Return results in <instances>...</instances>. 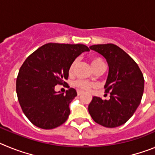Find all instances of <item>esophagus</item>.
<instances>
[{"mask_svg":"<svg viewBox=\"0 0 155 155\" xmlns=\"http://www.w3.org/2000/svg\"><path fill=\"white\" fill-rule=\"evenodd\" d=\"M77 93H78V96H80V95H81V94H83V91H77Z\"/></svg>","mask_w":155,"mask_h":155,"instance_id":"34e87169","label":"esophagus"}]
</instances>
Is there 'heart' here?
<instances>
[{"instance_id": "heart-1", "label": "heart", "mask_w": 155, "mask_h": 155, "mask_svg": "<svg viewBox=\"0 0 155 155\" xmlns=\"http://www.w3.org/2000/svg\"><path fill=\"white\" fill-rule=\"evenodd\" d=\"M77 63H78V61L75 60V61H74L73 62L71 63V65H70L69 71H69L70 74H72L74 73L75 67H76L77 65ZM91 65H92L93 68H94V70L96 69L97 68H98V67H100V66L105 65V64H104L103 61H102V59L99 58V57H94V58L91 59ZM74 85L76 86L78 88H79V89L81 90H83V91H89L91 87H94L95 84L85 80H78L75 81Z\"/></svg>"}]
</instances>
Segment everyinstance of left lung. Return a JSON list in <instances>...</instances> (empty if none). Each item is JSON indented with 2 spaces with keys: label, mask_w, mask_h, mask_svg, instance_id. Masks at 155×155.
Returning a JSON list of instances; mask_svg holds the SVG:
<instances>
[{
  "label": "left lung",
  "mask_w": 155,
  "mask_h": 155,
  "mask_svg": "<svg viewBox=\"0 0 155 155\" xmlns=\"http://www.w3.org/2000/svg\"><path fill=\"white\" fill-rule=\"evenodd\" d=\"M90 49L103 56L109 64L105 92L110 99L93 97L88 112L95 123L108 128L127 123L139 106L143 96L144 78L137 64L116 45L98 44Z\"/></svg>",
  "instance_id": "1"
}]
</instances>
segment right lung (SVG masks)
I'll list each match as a JSON object with an SVG mask.
<instances>
[{
  "mask_svg": "<svg viewBox=\"0 0 155 155\" xmlns=\"http://www.w3.org/2000/svg\"><path fill=\"white\" fill-rule=\"evenodd\" d=\"M89 50L83 44L47 43L27 57L19 69L16 92L23 113L33 125L50 130L67 121L77 91L71 87L66 94H58L55 86L66 84L71 63Z\"/></svg>",
  "mask_w": 155,
  "mask_h": 155,
  "instance_id": "add662e5",
  "label": "right lung"
}]
</instances>
